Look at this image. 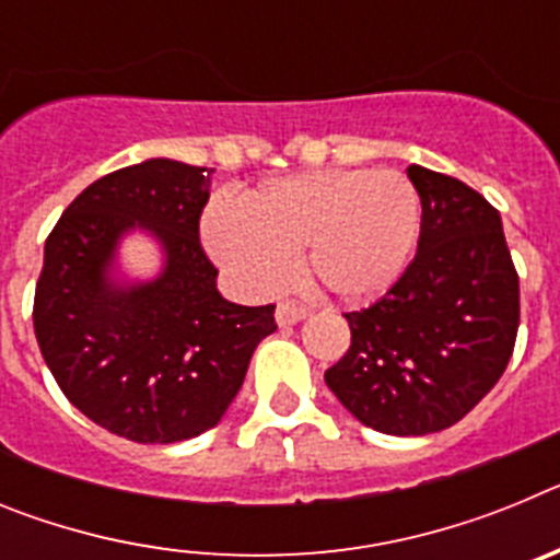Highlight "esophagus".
<instances>
[{"instance_id": "34e87169", "label": "esophagus", "mask_w": 560, "mask_h": 560, "mask_svg": "<svg viewBox=\"0 0 560 560\" xmlns=\"http://www.w3.org/2000/svg\"><path fill=\"white\" fill-rule=\"evenodd\" d=\"M305 316H308V308H303V305H296V303H280L275 311L277 325H283V328L285 325L300 323V319H305Z\"/></svg>"}]
</instances>
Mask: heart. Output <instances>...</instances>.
<instances>
[{
    "mask_svg": "<svg viewBox=\"0 0 560 560\" xmlns=\"http://www.w3.org/2000/svg\"><path fill=\"white\" fill-rule=\"evenodd\" d=\"M205 244L249 291H271L303 252L314 289L364 303L400 277L420 232V196L400 171H308L207 210Z\"/></svg>",
    "mask_w": 560,
    "mask_h": 560,
    "instance_id": "b5f03b06",
    "label": "heart"
}]
</instances>
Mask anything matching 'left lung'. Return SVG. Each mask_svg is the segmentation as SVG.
<instances>
[{"mask_svg":"<svg viewBox=\"0 0 560 560\" xmlns=\"http://www.w3.org/2000/svg\"><path fill=\"white\" fill-rule=\"evenodd\" d=\"M420 241L407 271L370 308L345 314L350 348L325 384L384 434L443 432L502 378L518 334V275L502 219L446 173L409 165Z\"/></svg>","mask_w":560,"mask_h":560,"instance_id":"1","label":"left lung"}]
</instances>
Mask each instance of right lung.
Masks as SVG:
<instances>
[{
  "instance_id": "1",
  "label": "right lung",
  "mask_w": 560,
  "mask_h": 560,
  "mask_svg": "<svg viewBox=\"0 0 560 560\" xmlns=\"http://www.w3.org/2000/svg\"><path fill=\"white\" fill-rule=\"evenodd\" d=\"M212 167L148 160L114 171L63 210L44 244L33 328L69 404L117 438L179 443L221 420L269 334L275 305L226 303L199 241ZM133 225L161 237L156 281L107 280Z\"/></svg>"
}]
</instances>
